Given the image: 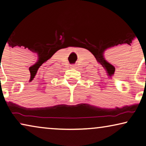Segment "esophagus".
<instances>
[{"label":"esophagus","mask_w":146,"mask_h":146,"mask_svg":"<svg viewBox=\"0 0 146 146\" xmlns=\"http://www.w3.org/2000/svg\"><path fill=\"white\" fill-rule=\"evenodd\" d=\"M71 68H72V69H74V68H75V65H71Z\"/></svg>","instance_id":"1"}]
</instances>
